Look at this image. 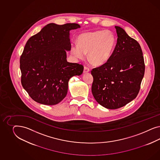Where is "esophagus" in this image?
Segmentation results:
<instances>
[{
    "label": "esophagus",
    "instance_id": "esophagus-1",
    "mask_svg": "<svg viewBox=\"0 0 160 160\" xmlns=\"http://www.w3.org/2000/svg\"><path fill=\"white\" fill-rule=\"evenodd\" d=\"M90 72V69H89L88 68H87V67H86V66H85V67L84 68V71H83V73H88V72Z\"/></svg>",
    "mask_w": 160,
    "mask_h": 160
}]
</instances>
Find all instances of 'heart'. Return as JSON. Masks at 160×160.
I'll return each mask as SVG.
<instances>
[{
    "instance_id": "heart-1",
    "label": "heart",
    "mask_w": 160,
    "mask_h": 160,
    "mask_svg": "<svg viewBox=\"0 0 160 160\" xmlns=\"http://www.w3.org/2000/svg\"><path fill=\"white\" fill-rule=\"evenodd\" d=\"M78 44H73L70 52L77 59H83L88 53V58L92 64L101 66L106 63L112 55L116 39L109 30L86 32L78 36Z\"/></svg>"
}]
</instances>
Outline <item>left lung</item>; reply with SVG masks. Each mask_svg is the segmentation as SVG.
<instances>
[{
    "label": "left lung",
    "mask_w": 160,
    "mask_h": 160,
    "mask_svg": "<svg viewBox=\"0 0 160 160\" xmlns=\"http://www.w3.org/2000/svg\"><path fill=\"white\" fill-rule=\"evenodd\" d=\"M117 42L106 63L93 68L92 95L102 106L117 109L137 96L144 75L145 64L140 44L119 26Z\"/></svg>",
    "instance_id": "left-lung-1"
}]
</instances>
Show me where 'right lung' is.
<instances>
[{
    "label": "right lung",
    "instance_id": "obj_1",
    "mask_svg": "<svg viewBox=\"0 0 160 160\" xmlns=\"http://www.w3.org/2000/svg\"><path fill=\"white\" fill-rule=\"evenodd\" d=\"M77 23H49L28 40L20 58L21 82L34 101L55 105L66 96L68 83L82 74L84 67L67 61L71 49L70 31Z\"/></svg>",
    "mask_w": 160,
    "mask_h": 160
}]
</instances>
